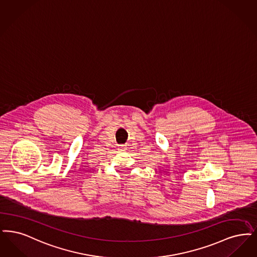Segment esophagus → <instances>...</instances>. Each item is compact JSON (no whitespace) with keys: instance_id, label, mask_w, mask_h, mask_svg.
<instances>
[{"instance_id":"esophagus-1","label":"esophagus","mask_w":257,"mask_h":257,"mask_svg":"<svg viewBox=\"0 0 257 257\" xmlns=\"http://www.w3.org/2000/svg\"><path fill=\"white\" fill-rule=\"evenodd\" d=\"M119 150H120V151H125V150H126V146H124V145L119 146Z\"/></svg>"}]
</instances>
